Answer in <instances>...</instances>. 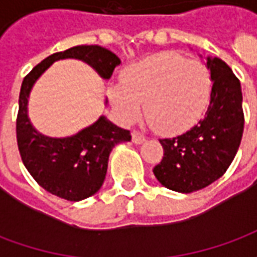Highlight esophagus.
Masks as SVG:
<instances>
[{
	"instance_id": "1",
	"label": "esophagus",
	"mask_w": 257,
	"mask_h": 257,
	"mask_svg": "<svg viewBox=\"0 0 257 257\" xmlns=\"http://www.w3.org/2000/svg\"><path fill=\"white\" fill-rule=\"evenodd\" d=\"M132 140H134V143H136V145H140V143H143L146 140V135L142 134L140 131H134L132 132Z\"/></svg>"
}]
</instances>
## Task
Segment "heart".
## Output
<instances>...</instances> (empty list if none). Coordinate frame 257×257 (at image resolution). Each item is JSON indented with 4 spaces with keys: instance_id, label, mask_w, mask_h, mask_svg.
Wrapping results in <instances>:
<instances>
[{
    "instance_id": "1",
    "label": "heart",
    "mask_w": 257,
    "mask_h": 257,
    "mask_svg": "<svg viewBox=\"0 0 257 257\" xmlns=\"http://www.w3.org/2000/svg\"><path fill=\"white\" fill-rule=\"evenodd\" d=\"M210 74L202 62L176 52H160L123 70L122 81L108 97L126 122L142 115L164 134H180L204 114L210 95Z\"/></svg>"
}]
</instances>
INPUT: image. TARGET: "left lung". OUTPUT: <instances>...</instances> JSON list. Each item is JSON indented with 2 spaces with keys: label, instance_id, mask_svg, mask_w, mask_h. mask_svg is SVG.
Listing matches in <instances>:
<instances>
[{
  "label": "left lung",
  "instance_id": "8db88e82",
  "mask_svg": "<svg viewBox=\"0 0 257 257\" xmlns=\"http://www.w3.org/2000/svg\"><path fill=\"white\" fill-rule=\"evenodd\" d=\"M213 81L205 117L186 134L160 139L164 157L153 172L167 189L193 193L221 178L242 139L243 110L239 79L220 59L208 58Z\"/></svg>",
  "mask_w": 257,
  "mask_h": 257
}]
</instances>
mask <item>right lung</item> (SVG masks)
Instances as JSON below:
<instances>
[{
  "label": "right lung",
  "mask_w": 257,
  "mask_h": 257,
  "mask_svg": "<svg viewBox=\"0 0 257 257\" xmlns=\"http://www.w3.org/2000/svg\"><path fill=\"white\" fill-rule=\"evenodd\" d=\"M74 58L90 64L103 78L111 77L121 60L99 45H78L44 59L23 79L16 118V140L22 161L37 183L53 195L81 201L100 189L112 147L131 140V132L100 117L73 138L51 139L38 134L27 118V97L33 84L55 60Z\"/></svg>",
  "instance_id": "add662e5"
}]
</instances>
